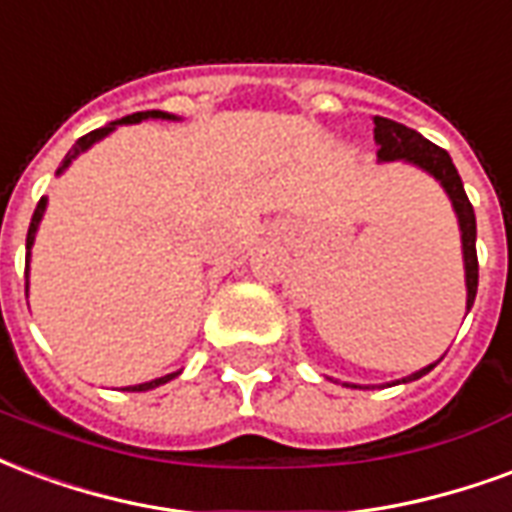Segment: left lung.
Returning a JSON list of instances; mask_svg holds the SVG:
<instances>
[{
    "mask_svg": "<svg viewBox=\"0 0 512 512\" xmlns=\"http://www.w3.org/2000/svg\"><path fill=\"white\" fill-rule=\"evenodd\" d=\"M374 141L379 152H376V160L379 163H393V160H404L414 169L425 171L428 177H434L442 190L447 193V199L453 204L455 218H458V231H461V253H464V281H466V313L472 311L477 294V223H475V210L466 199L464 182L455 171L453 160L447 155L445 149L431 144L428 138H423L417 130L406 128L401 122H393V119L374 117ZM439 363V360H436ZM436 363L425 365L420 371L398 379L395 384H406L420 379L428 371H434ZM346 387H354V390H368L365 384H349L343 382Z\"/></svg>",
    "mask_w": 512,
    "mask_h": 512,
    "instance_id": "left-lung-1",
    "label": "left lung"
}]
</instances>
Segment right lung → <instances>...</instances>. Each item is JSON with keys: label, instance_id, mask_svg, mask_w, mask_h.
<instances>
[{"label": "right lung", "instance_id": "right-lung-1", "mask_svg": "<svg viewBox=\"0 0 512 512\" xmlns=\"http://www.w3.org/2000/svg\"><path fill=\"white\" fill-rule=\"evenodd\" d=\"M141 119H179V117H174V114H169V111H138V114L122 117V119H117V122H108L106 128L92 130V133H87V136L78 138L76 144H73V149H70V152L65 155V160H62V166L57 169V174H62V171H65L67 166H70V163H73L78 155H81V152H87L92 144H98V141H103L108 133H114L119 125H136V122H141ZM46 207H48V199L43 196V199L37 201V210H35V215H32V223H29V234H26V297H29V256H32V245H35L37 226H40V220H43V212H46ZM174 376H179V371H174V374H166V376H158V379H152V382L133 384V387H125V390H130V393H144V390H155V387H160V384L171 382Z\"/></svg>", "mask_w": 512, "mask_h": 512}]
</instances>
